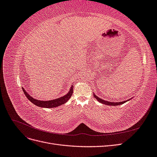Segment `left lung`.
<instances>
[{"mask_svg": "<svg viewBox=\"0 0 157 157\" xmlns=\"http://www.w3.org/2000/svg\"><path fill=\"white\" fill-rule=\"evenodd\" d=\"M94 96L95 97V98H96L99 102H100V103H101L103 104H105V105H112V106L119 105H121V104H123V103H126L128 100H130V99H128V100H126V101H120V102H109V101H105V100H103V99L98 98L96 96V95H95V94H94Z\"/></svg>", "mask_w": 157, "mask_h": 157, "instance_id": "left-lung-1", "label": "left lung"}]
</instances>
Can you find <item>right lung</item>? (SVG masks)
Segmentation results:
<instances>
[{
  "mask_svg": "<svg viewBox=\"0 0 157 157\" xmlns=\"http://www.w3.org/2000/svg\"><path fill=\"white\" fill-rule=\"evenodd\" d=\"M23 88V91L24 92L25 96L29 100L32 102L35 105L39 106L40 107H44V108H52V107H56L59 106L62 104L65 103L67 102L70 98L71 97L73 92V86L71 87V89L69 90V92L65 95L64 96L61 97L59 98H57L56 99H53V100H49V101H41V100H38L35 98H32L30 95L28 94L24 88Z\"/></svg>",
  "mask_w": 157,
  "mask_h": 157,
  "instance_id": "add662e5",
  "label": "right lung"
}]
</instances>
